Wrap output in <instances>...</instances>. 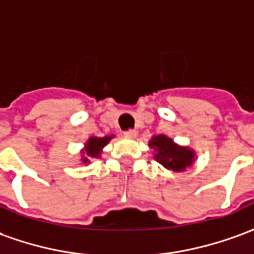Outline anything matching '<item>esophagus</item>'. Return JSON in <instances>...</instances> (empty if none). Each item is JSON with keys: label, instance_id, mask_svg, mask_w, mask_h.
<instances>
[{"label": "esophagus", "instance_id": "34e87169", "mask_svg": "<svg viewBox=\"0 0 254 254\" xmlns=\"http://www.w3.org/2000/svg\"><path fill=\"white\" fill-rule=\"evenodd\" d=\"M124 134H125V137H127V138H134V137L137 136V132L136 130H133V129H129V130H127Z\"/></svg>", "mask_w": 254, "mask_h": 254}]
</instances>
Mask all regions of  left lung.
Listing matches in <instances>:
<instances>
[{
    "instance_id": "8db88e82",
    "label": "left lung",
    "mask_w": 254,
    "mask_h": 254,
    "mask_svg": "<svg viewBox=\"0 0 254 254\" xmlns=\"http://www.w3.org/2000/svg\"><path fill=\"white\" fill-rule=\"evenodd\" d=\"M155 151V159L165 168L172 171H183L194 161V152L189 148L176 146L171 138L164 134L153 137L149 142Z\"/></svg>"
}]
</instances>
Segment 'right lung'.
I'll use <instances>...</instances> for the list:
<instances>
[{"instance_id":"1","label":"right lung","mask_w":254,"mask_h":254,"mask_svg":"<svg viewBox=\"0 0 254 254\" xmlns=\"http://www.w3.org/2000/svg\"><path fill=\"white\" fill-rule=\"evenodd\" d=\"M112 137L113 136H106L103 137V138L91 137L89 141L86 142V157L82 159L83 163H90V159H91V157H98L99 153H101V149L110 141Z\"/></svg>"}]
</instances>
